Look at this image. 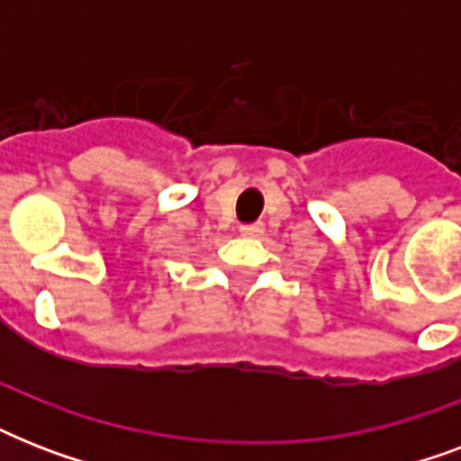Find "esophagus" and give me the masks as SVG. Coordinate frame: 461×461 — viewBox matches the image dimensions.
<instances>
[{
    "label": "esophagus",
    "instance_id": "34e87169",
    "mask_svg": "<svg viewBox=\"0 0 461 461\" xmlns=\"http://www.w3.org/2000/svg\"><path fill=\"white\" fill-rule=\"evenodd\" d=\"M239 231H241V237H260V234H263V224L260 222L241 224V227H239Z\"/></svg>",
    "mask_w": 461,
    "mask_h": 461
}]
</instances>
